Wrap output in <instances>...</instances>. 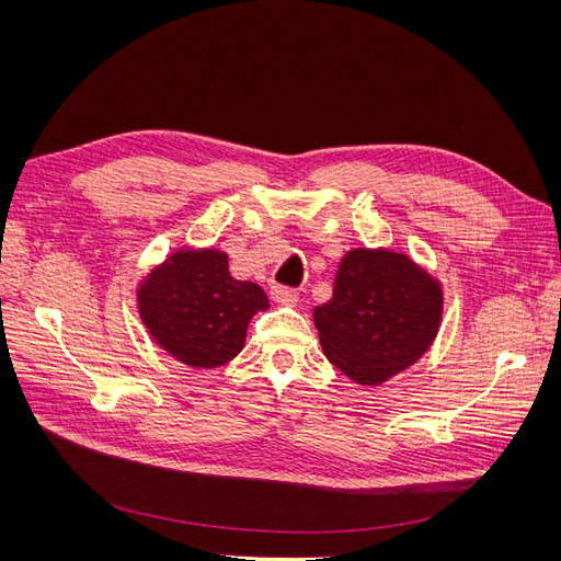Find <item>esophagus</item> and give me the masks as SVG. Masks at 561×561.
Masks as SVG:
<instances>
[{
  "mask_svg": "<svg viewBox=\"0 0 561 561\" xmlns=\"http://www.w3.org/2000/svg\"><path fill=\"white\" fill-rule=\"evenodd\" d=\"M271 296L282 307H296L298 305V293L293 288H286V286H273Z\"/></svg>",
  "mask_w": 561,
  "mask_h": 561,
  "instance_id": "obj_1",
  "label": "esophagus"
}]
</instances>
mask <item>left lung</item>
Returning a JSON list of instances; mask_svg holds the SVG:
<instances>
[{
    "instance_id": "1",
    "label": "left lung",
    "mask_w": 561,
    "mask_h": 561,
    "mask_svg": "<svg viewBox=\"0 0 561 561\" xmlns=\"http://www.w3.org/2000/svg\"><path fill=\"white\" fill-rule=\"evenodd\" d=\"M444 293L407 254L350 250L332 300L313 309L325 357L352 381L377 387L416 364L432 345Z\"/></svg>"
}]
</instances>
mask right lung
Returning a JSON list of instances; mask_svg holds the SVG:
<instances>
[{
  "label": "right lung",
  "mask_w": 561,
  "mask_h": 561,
  "mask_svg": "<svg viewBox=\"0 0 561 561\" xmlns=\"http://www.w3.org/2000/svg\"><path fill=\"white\" fill-rule=\"evenodd\" d=\"M268 307L261 286L231 277L220 250L174 252L138 288L147 332L193 368H216L239 355L252 316Z\"/></svg>",
  "instance_id": "obj_1"
}]
</instances>
